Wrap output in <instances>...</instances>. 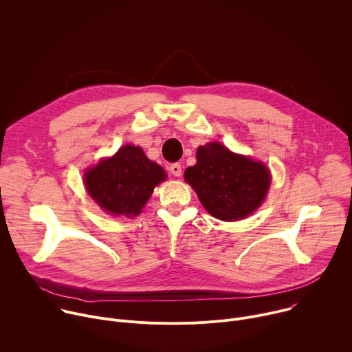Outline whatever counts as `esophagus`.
I'll return each mask as SVG.
<instances>
[{"label": "esophagus", "instance_id": "obj_1", "mask_svg": "<svg viewBox=\"0 0 352 352\" xmlns=\"http://www.w3.org/2000/svg\"><path fill=\"white\" fill-rule=\"evenodd\" d=\"M170 171H171V174L175 175V177H181V174H182V167H181V164L174 163V164L170 166Z\"/></svg>", "mask_w": 352, "mask_h": 352}]
</instances>
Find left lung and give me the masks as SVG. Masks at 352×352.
<instances>
[{
  "instance_id": "1",
  "label": "left lung",
  "mask_w": 352,
  "mask_h": 352,
  "mask_svg": "<svg viewBox=\"0 0 352 352\" xmlns=\"http://www.w3.org/2000/svg\"><path fill=\"white\" fill-rule=\"evenodd\" d=\"M184 177L204 208L223 221L252 214L263 204L272 179L262 162L235 155L220 142L199 146L196 164Z\"/></svg>"
}]
</instances>
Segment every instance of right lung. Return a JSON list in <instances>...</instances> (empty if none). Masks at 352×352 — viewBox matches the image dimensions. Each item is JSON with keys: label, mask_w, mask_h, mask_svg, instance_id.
<instances>
[{"label": "right lung", "mask_w": 352, "mask_h": 352, "mask_svg": "<svg viewBox=\"0 0 352 352\" xmlns=\"http://www.w3.org/2000/svg\"><path fill=\"white\" fill-rule=\"evenodd\" d=\"M166 171L148 160L142 147L125 144L109 159L86 170L83 179L87 193L106 213L138 216L155 188L166 181Z\"/></svg>", "instance_id": "add662e5"}]
</instances>
